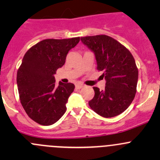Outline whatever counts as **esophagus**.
I'll return each mask as SVG.
<instances>
[{
	"label": "esophagus",
	"instance_id": "34e87169",
	"mask_svg": "<svg viewBox=\"0 0 160 160\" xmlns=\"http://www.w3.org/2000/svg\"><path fill=\"white\" fill-rule=\"evenodd\" d=\"M83 87H84V85L82 84V83H77V84H76V88H77V89H81Z\"/></svg>",
	"mask_w": 160,
	"mask_h": 160
}]
</instances>
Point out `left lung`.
<instances>
[{
  "mask_svg": "<svg viewBox=\"0 0 160 160\" xmlns=\"http://www.w3.org/2000/svg\"><path fill=\"white\" fill-rule=\"evenodd\" d=\"M80 40L94 53L97 69L102 71L105 89L93 88L94 97L90 108L104 118L124 112L136 93L138 71L129 50L117 40L105 35L81 37Z\"/></svg>",
  "mask_w": 160,
  "mask_h": 160,
  "instance_id": "obj_1",
  "label": "left lung"
}]
</instances>
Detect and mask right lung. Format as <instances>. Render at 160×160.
Wrapping results in <instances>:
<instances>
[{"instance_id":"right-lung-1","label":"right lung","mask_w":160,"mask_h":160,"mask_svg":"<svg viewBox=\"0 0 160 160\" xmlns=\"http://www.w3.org/2000/svg\"><path fill=\"white\" fill-rule=\"evenodd\" d=\"M79 42L80 37L45 39L24 56L17 72L19 98L28 117L39 125H52L66 112V104L75 86L60 81L56 86L54 75Z\"/></svg>"}]
</instances>
